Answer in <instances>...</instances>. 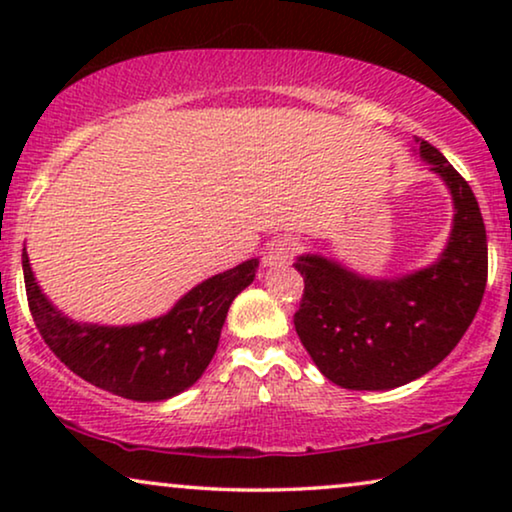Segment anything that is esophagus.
<instances>
[{
	"instance_id": "34e87169",
	"label": "esophagus",
	"mask_w": 512,
	"mask_h": 512,
	"mask_svg": "<svg viewBox=\"0 0 512 512\" xmlns=\"http://www.w3.org/2000/svg\"><path fill=\"white\" fill-rule=\"evenodd\" d=\"M296 249H298V242H296V240H289V237H286V240L275 242L268 251H265V254H263V263H265V265H282V263H289L291 256L296 254Z\"/></svg>"
}]
</instances>
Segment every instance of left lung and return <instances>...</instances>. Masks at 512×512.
Listing matches in <instances>:
<instances>
[{
    "label": "left lung",
    "instance_id": "8db88e82",
    "mask_svg": "<svg viewBox=\"0 0 512 512\" xmlns=\"http://www.w3.org/2000/svg\"><path fill=\"white\" fill-rule=\"evenodd\" d=\"M419 156L450 188V242L429 268L370 279L324 256H300L305 289L296 333L324 377L342 389L403 387L438 366L464 338L487 286V233L468 181L424 139Z\"/></svg>",
    "mask_w": 512,
    "mask_h": 512
}]
</instances>
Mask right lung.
Listing matches in <instances>:
<instances>
[{
    "mask_svg": "<svg viewBox=\"0 0 512 512\" xmlns=\"http://www.w3.org/2000/svg\"><path fill=\"white\" fill-rule=\"evenodd\" d=\"M258 258L195 286L163 317L135 326L79 324L48 303L23 249L27 303L51 352L83 380L132 401H165L200 380L228 307L254 282Z\"/></svg>",
    "mask_w": 512,
    "mask_h": 512,
    "instance_id": "obj_1",
    "label": "right lung"
}]
</instances>
